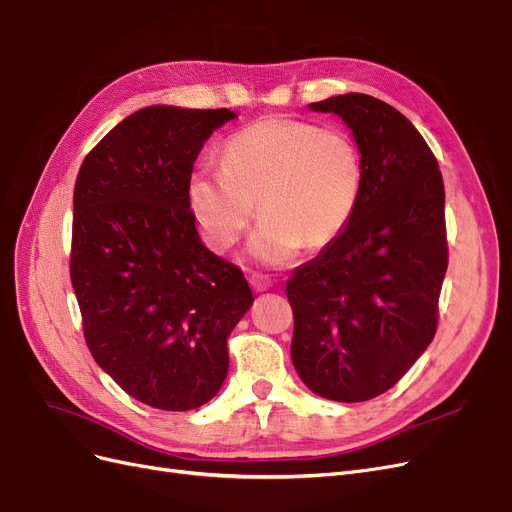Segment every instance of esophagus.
<instances>
[{
  "instance_id": "1",
  "label": "esophagus",
  "mask_w": 512,
  "mask_h": 512,
  "mask_svg": "<svg viewBox=\"0 0 512 512\" xmlns=\"http://www.w3.org/2000/svg\"><path fill=\"white\" fill-rule=\"evenodd\" d=\"M249 283H251V287H253L257 293L268 291V289L274 285L272 280H270L268 276H263V274H253V276L249 278Z\"/></svg>"
}]
</instances>
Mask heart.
Masks as SVG:
<instances>
[{
	"label": "heart",
	"instance_id": "1",
	"mask_svg": "<svg viewBox=\"0 0 512 512\" xmlns=\"http://www.w3.org/2000/svg\"><path fill=\"white\" fill-rule=\"evenodd\" d=\"M364 157L355 140L283 117L261 119L227 140L223 168L193 170L187 197L204 242L225 253L261 217L249 257L283 266L334 244L351 225L364 193Z\"/></svg>",
	"mask_w": 512,
	"mask_h": 512
}]
</instances>
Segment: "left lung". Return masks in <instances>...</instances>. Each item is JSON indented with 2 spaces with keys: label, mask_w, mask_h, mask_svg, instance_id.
Returning <instances> with one entry per match:
<instances>
[{
  "label": "left lung",
  "mask_w": 512,
  "mask_h": 512,
  "mask_svg": "<svg viewBox=\"0 0 512 512\" xmlns=\"http://www.w3.org/2000/svg\"><path fill=\"white\" fill-rule=\"evenodd\" d=\"M351 129L364 193L346 232L287 280L291 361L325 400L366 402L430 346L447 274L438 161L402 112L366 93L308 104Z\"/></svg>",
  "instance_id": "1"
}]
</instances>
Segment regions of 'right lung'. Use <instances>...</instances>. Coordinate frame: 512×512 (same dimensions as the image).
I'll return each mask as SVG.
<instances>
[{"instance_id":"1","label":"right lung","mask_w":512,"mask_h":512,"mask_svg":"<svg viewBox=\"0 0 512 512\" xmlns=\"http://www.w3.org/2000/svg\"><path fill=\"white\" fill-rule=\"evenodd\" d=\"M232 110L148 106L82 161L70 274L89 351L131 398L191 410L219 393L227 336L253 304L195 229L187 183Z\"/></svg>"}]
</instances>
